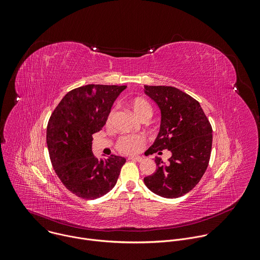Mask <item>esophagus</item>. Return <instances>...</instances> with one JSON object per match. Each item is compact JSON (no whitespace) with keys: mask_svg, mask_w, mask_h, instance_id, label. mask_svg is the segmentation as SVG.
Wrapping results in <instances>:
<instances>
[{"mask_svg":"<svg viewBox=\"0 0 260 260\" xmlns=\"http://www.w3.org/2000/svg\"><path fill=\"white\" fill-rule=\"evenodd\" d=\"M128 159L136 160V161H139V162H141V161H143V160H144V158H143L142 156H129V157H128Z\"/></svg>","mask_w":260,"mask_h":260,"instance_id":"34e87169","label":"esophagus"}]
</instances>
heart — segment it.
I'll use <instances>...</instances> for the list:
<instances>
[{
  "label": "heart",
  "instance_id": "obj_1",
  "mask_svg": "<svg viewBox=\"0 0 260 260\" xmlns=\"http://www.w3.org/2000/svg\"><path fill=\"white\" fill-rule=\"evenodd\" d=\"M128 106L134 111L136 116L143 121L149 119L152 115V107L144 98L137 96L132 99L128 101ZM114 112V110H111L109 112L107 117V124L112 121ZM145 143L146 139L142 135H125L117 140L116 148L119 152L123 154H134L142 149Z\"/></svg>",
  "mask_w": 260,
  "mask_h": 260
}]
</instances>
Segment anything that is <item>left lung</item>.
Returning <instances> with one entry per match:
<instances>
[{"instance_id":"8db88e82","label":"left lung","mask_w":260,"mask_h":260,"mask_svg":"<svg viewBox=\"0 0 260 260\" xmlns=\"http://www.w3.org/2000/svg\"><path fill=\"white\" fill-rule=\"evenodd\" d=\"M145 93L159 107L160 129L151 154L164 149L172 152L166 165L156 157V171L144 178L152 192L176 199L189 192L205 174L212 149V126L200 103L173 86L145 85Z\"/></svg>"}]
</instances>
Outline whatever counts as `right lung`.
Wrapping results in <instances>:
<instances>
[{
	"label": "right lung",
	"instance_id": "right-lung-1",
	"mask_svg": "<svg viewBox=\"0 0 260 260\" xmlns=\"http://www.w3.org/2000/svg\"><path fill=\"white\" fill-rule=\"evenodd\" d=\"M125 85L88 84L69 91L52 112L46 142L52 167L73 194L85 200L103 197L117 182L125 162L121 156L99 159L91 150L92 135L106 124L108 114Z\"/></svg>",
	"mask_w": 260,
	"mask_h": 260
}]
</instances>
